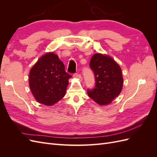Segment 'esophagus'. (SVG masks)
<instances>
[{
    "mask_svg": "<svg viewBox=\"0 0 157 157\" xmlns=\"http://www.w3.org/2000/svg\"><path fill=\"white\" fill-rule=\"evenodd\" d=\"M73 77L75 78H77L80 79V78H81V75H80V74H79V73H75L73 75Z\"/></svg>",
    "mask_w": 157,
    "mask_h": 157,
    "instance_id": "esophagus-1",
    "label": "esophagus"
}]
</instances>
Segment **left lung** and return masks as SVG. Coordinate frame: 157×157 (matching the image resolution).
<instances>
[{"label":"left lung","instance_id":"1","mask_svg":"<svg viewBox=\"0 0 157 157\" xmlns=\"http://www.w3.org/2000/svg\"><path fill=\"white\" fill-rule=\"evenodd\" d=\"M90 67L94 73L96 85L93 89H88V96L99 105H108L122 91L123 78L120 66L111 57L98 53L92 57Z\"/></svg>","mask_w":157,"mask_h":157}]
</instances>
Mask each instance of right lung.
<instances>
[{
	"instance_id": "right-lung-1",
	"label": "right lung",
	"mask_w": 157,
	"mask_h": 157,
	"mask_svg": "<svg viewBox=\"0 0 157 157\" xmlns=\"http://www.w3.org/2000/svg\"><path fill=\"white\" fill-rule=\"evenodd\" d=\"M71 77L58 56L49 52L40 58L30 70L29 87L38 102L51 106L64 97Z\"/></svg>"
}]
</instances>
